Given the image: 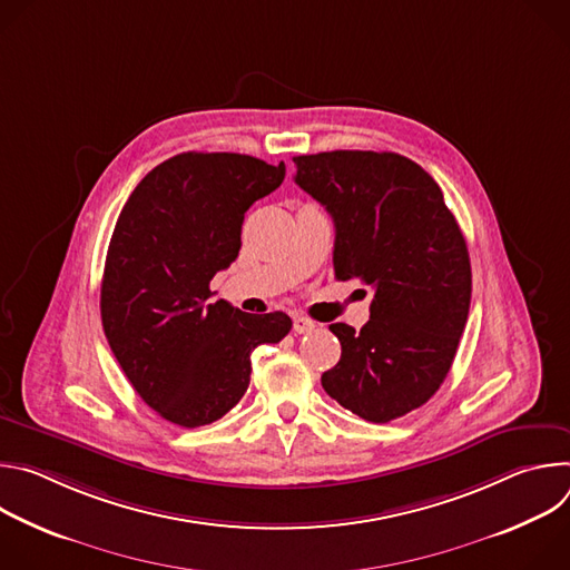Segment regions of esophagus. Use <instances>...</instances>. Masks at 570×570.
<instances>
[{"mask_svg": "<svg viewBox=\"0 0 570 570\" xmlns=\"http://www.w3.org/2000/svg\"><path fill=\"white\" fill-rule=\"evenodd\" d=\"M317 327V324L311 320V317H306V315H295L293 317V330H295V334H308V332H313Z\"/></svg>", "mask_w": 570, "mask_h": 570, "instance_id": "obj_1", "label": "esophagus"}]
</instances>
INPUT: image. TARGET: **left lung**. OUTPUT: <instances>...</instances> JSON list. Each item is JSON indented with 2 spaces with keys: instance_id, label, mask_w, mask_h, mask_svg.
Returning <instances> with one entry per match:
<instances>
[{
  "instance_id": "left-lung-1",
  "label": "left lung",
  "mask_w": 570,
  "mask_h": 570,
  "mask_svg": "<svg viewBox=\"0 0 570 570\" xmlns=\"http://www.w3.org/2000/svg\"><path fill=\"white\" fill-rule=\"evenodd\" d=\"M295 183L336 225L338 282L374 291L361 332L332 324L341 361L322 387L354 415L385 424L424 405L444 383L471 302L462 229L438 183L396 153L297 155Z\"/></svg>"
}]
</instances>
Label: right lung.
<instances>
[{"label": "right lung", "instance_id": "right-lung-1", "mask_svg": "<svg viewBox=\"0 0 570 570\" xmlns=\"http://www.w3.org/2000/svg\"><path fill=\"white\" fill-rule=\"evenodd\" d=\"M286 176L240 153H180L124 205L104 268L101 320L115 358L150 409L185 429L220 420L250 385V356L293 327L286 313L212 302L240 250L250 205Z\"/></svg>", "mask_w": 570, "mask_h": 570}]
</instances>
